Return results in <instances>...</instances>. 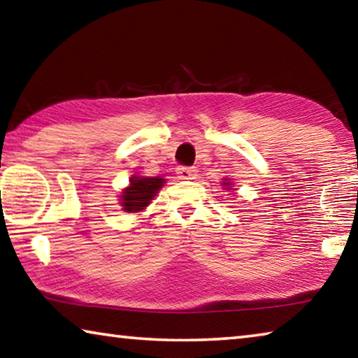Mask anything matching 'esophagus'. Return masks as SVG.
<instances>
[{"label": "esophagus", "mask_w": 358, "mask_h": 358, "mask_svg": "<svg viewBox=\"0 0 358 358\" xmlns=\"http://www.w3.org/2000/svg\"><path fill=\"white\" fill-rule=\"evenodd\" d=\"M177 175L180 180H192L197 175L196 167H186V166H178L177 167Z\"/></svg>", "instance_id": "1"}]
</instances>
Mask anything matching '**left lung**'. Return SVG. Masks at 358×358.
Listing matches in <instances>:
<instances>
[{
  "label": "left lung",
  "instance_id": "obj_1",
  "mask_svg": "<svg viewBox=\"0 0 358 358\" xmlns=\"http://www.w3.org/2000/svg\"><path fill=\"white\" fill-rule=\"evenodd\" d=\"M222 185H229V183H222Z\"/></svg>",
  "mask_w": 358,
  "mask_h": 358
}]
</instances>
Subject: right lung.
<instances>
[{
	"instance_id": "add662e5",
	"label": "right lung",
	"mask_w": 358,
	"mask_h": 358,
	"mask_svg": "<svg viewBox=\"0 0 358 358\" xmlns=\"http://www.w3.org/2000/svg\"><path fill=\"white\" fill-rule=\"evenodd\" d=\"M164 183V178L157 177H132L131 186L126 187L123 196H121L123 210L128 213L143 210Z\"/></svg>"
}]
</instances>
